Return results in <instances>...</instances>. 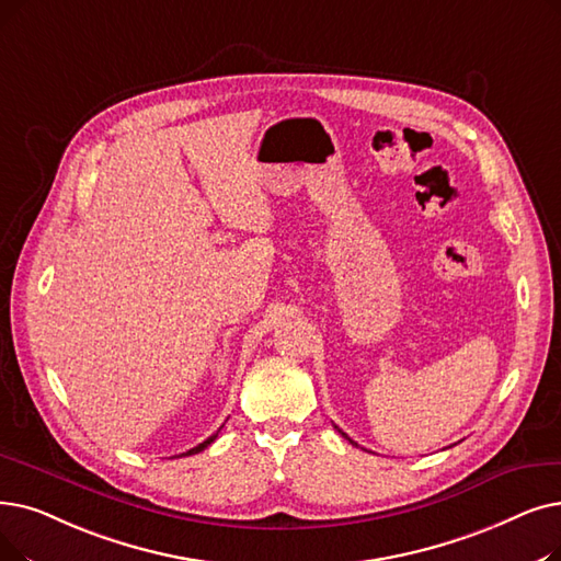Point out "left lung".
Wrapping results in <instances>:
<instances>
[{"instance_id": "8db88e82", "label": "left lung", "mask_w": 561, "mask_h": 561, "mask_svg": "<svg viewBox=\"0 0 561 561\" xmlns=\"http://www.w3.org/2000/svg\"><path fill=\"white\" fill-rule=\"evenodd\" d=\"M334 428H336V426H334ZM336 431H339V433H341V435H344V437H346V440H348V443H351V445H357V443H353V440H351V437H348V435H346V433H344V431H341V428H336Z\"/></svg>"}]
</instances>
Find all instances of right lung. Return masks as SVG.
Returning <instances> with one entry per match:
<instances>
[{"mask_svg": "<svg viewBox=\"0 0 561 561\" xmlns=\"http://www.w3.org/2000/svg\"><path fill=\"white\" fill-rule=\"evenodd\" d=\"M220 428H222V426H220ZM217 433H220V431H217ZM217 433H213V435H210V437H208V440H204V443H202V445H197V447H194V449H190V451H185V454H183V456H192V454H199V451H204V449H206V447H208V445H210V443H213V440H215V437H217Z\"/></svg>", "mask_w": 561, "mask_h": 561, "instance_id": "obj_1", "label": "right lung"}]
</instances>
